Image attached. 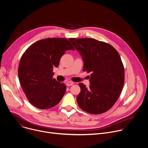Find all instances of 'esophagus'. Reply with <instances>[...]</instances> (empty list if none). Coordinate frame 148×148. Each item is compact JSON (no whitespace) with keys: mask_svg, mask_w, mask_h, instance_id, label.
Listing matches in <instances>:
<instances>
[{"mask_svg":"<svg viewBox=\"0 0 148 148\" xmlns=\"http://www.w3.org/2000/svg\"><path fill=\"white\" fill-rule=\"evenodd\" d=\"M73 84H74V83H73V82H72V81H68V82H66V85L68 86H69L73 85Z\"/></svg>","mask_w":148,"mask_h":148,"instance_id":"1","label":"esophagus"}]
</instances>
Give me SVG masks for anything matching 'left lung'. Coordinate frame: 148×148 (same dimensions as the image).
<instances>
[{
    "label": "left lung",
    "mask_w": 148,
    "mask_h": 148,
    "mask_svg": "<svg viewBox=\"0 0 148 148\" xmlns=\"http://www.w3.org/2000/svg\"><path fill=\"white\" fill-rule=\"evenodd\" d=\"M69 40L82 58L83 71L90 73L89 88L78 84V106L93 114L108 111L118 99L124 83V68L119 53L109 43L93 38Z\"/></svg>",
    "instance_id": "left-lung-1"
}]
</instances>
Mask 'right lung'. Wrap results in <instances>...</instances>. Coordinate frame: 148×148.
I'll return each instance as SVG.
<instances>
[{"mask_svg": "<svg viewBox=\"0 0 148 148\" xmlns=\"http://www.w3.org/2000/svg\"><path fill=\"white\" fill-rule=\"evenodd\" d=\"M67 50H74L66 38H46L31 45L21 58L18 75L28 101L39 109L57 105L63 97L66 86L53 78V69L58 67Z\"/></svg>", "mask_w": 148, "mask_h": 148, "instance_id": "1", "label": "right lung"}]
</instances>
